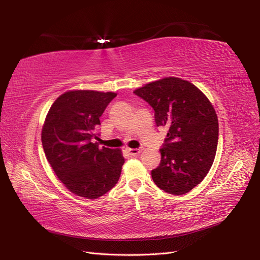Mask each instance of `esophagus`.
Masks as SVG:
<instances>
[{
	"instance_id": "obj_1",
	"label": "esophagus",
	"mask_w": 260,
	"mask_h": 260,
	"mask_svg": "<svg viewBox=\"0 0 260 260\" xmlns=\"http://www.w3.org/2000/svg\"><path fill=\"white\" fill-rule=\"evenodd\" d=\"M127 152H128L132 156H136L142 152L141 148H127Z\"/></svg>"
}]
</instances>
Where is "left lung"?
<instances>
[{
  "instance_id": "1",
  "label": "left lung",
  "mask_w": 260,
  "mask_h": 260,
  "mask_svg": "<svg viewBox=\"0 0 260 260\" xmlns=\"http://www.w3.org/2000/svg\"><path fill=\"white\" fill-rule=\"evenodd\" d=\"M154 109L156 126L169 128L159 150L161 163L152 170L159 189L181 196L206 178L214 161L219 124L213 106L191 82L169 77L134 91Z\"/></svg>"
}]
</instances>
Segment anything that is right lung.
<instances>
[{
  "label": "right lung",
  "instance_id": "add662e5",
  "mask_svg": "<svg viewBox=\"0 0 260 260\" xmlns=\"http://www.w3.org/2000/svg\"><path fill=\"white\" fill-rule=\"evenodd\" d=\"M115 92L73 90L59 96L42 127L46 157L58 179L79 197L97 199L118 182L125 159L120 150L99 147L96 131Z\"/></svg>",
  "mask_w": 260,
  "mask_h": 260
}]
</instances>
